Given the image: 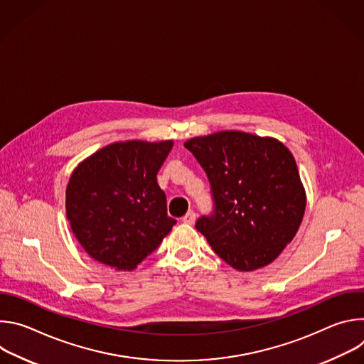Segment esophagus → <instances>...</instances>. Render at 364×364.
<instances>
[{
  "instance_id": "34e87169",
  "label": "esophagus",
  "mask_w": 364,
  "mask_h": 364,
  "mask_svg": "<svg viewBox=\"0 0 364 364\" xmlns=\"http://www.w3.org/2000/svg\"><path fill=\"white\" fill-rule=\"evenodd\" d=\"M181 220H183V223H186V225H193V223L196 222V213H194V212H188Z\"/></svg>"
}]
</instances>
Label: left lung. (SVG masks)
Returning a JSON list of instances; mask_svg holds the SVG:
<instances>
[{"label": "left lung", "mask_w": 364, "mask_h": 364, "mask_svg": "<svg viewBox=\"0 0 364 364\" xmlns=\"http://www.w3.org/2000/svg\"><path fill=\"white\" fill-rule=\"evenodd\" d=\"M184 146L210 183L213 210L196 229L239 271L267 267L294 239L305 193L288 148L274 139L225 131Z\"/></svg>", "instance_id": "1"}]
</instances>
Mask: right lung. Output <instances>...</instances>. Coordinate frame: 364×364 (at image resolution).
<instances>
[{
	"mask_svg": "<svg viewBox=\"0 0 364 364\" xmlns=\"http://www.w3.org/2000/svg\"><path fill=\"white\" fill-rule=\"evenodd\" d=\"M173 141L117 142L72 174L66 215L82 247L102 265L131 271L177 223L157 183Z\"/></svg>",
	"mask_w": 364,
	"mask_h": 364,
	"instance_id": "obj_1",
	"label": "right lung"
}]
</instances>
